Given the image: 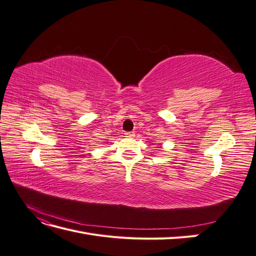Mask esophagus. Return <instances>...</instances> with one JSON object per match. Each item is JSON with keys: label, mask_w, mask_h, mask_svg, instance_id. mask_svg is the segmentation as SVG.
Returning <instances> with one entry per match:
<instances>
[{"label": "esophagus", "mask_w": 256, "mask_h": 256, "mask_svg": "<svg viewBox=\"0 0 256 256\" xmlns=\"http://www.w3.org/2000/svg\"><path fill=\"white\" fill-rule=\"evenodd\" d=\"M125 136H128V138L134 136V132H130V131H129V132H126V134H125Z\"/></svg>", "instance_id": "1"}]
</instances>
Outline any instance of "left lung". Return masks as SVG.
Segmentation results:
<instances>
[{"mask_svg":"<svg viewBox=\"0 0 256 256\" xmlns=\"http://www.w3.org/2000/svg\"><path fill=\"white\" fill-rule=\"evenodd\" d=\"M159 148H160V147H159Z\"/></svg>","mask_w":256,"mask_h":256,"instance_id":"8db88e82","label":"left lung"}]
</instances>
